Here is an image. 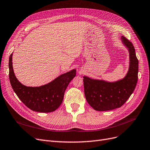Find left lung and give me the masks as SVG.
I'll use <instances>...</instances> for the list:
<instances>
[{
	"label": "left lung",
	"mask_w": 150,
	"mask_h": 150,
	"mask_svg": "<svg viewBox=\"0 0 150 150\" xmlns=\"http://www.w3.org/2000/svg\"><path fill=\"white\" fill-rule=\"evenodd\" d=\"M120 40L129 54V69L123 79L109 81L83 76L86 101L98 111H106L120 108L130 98L137 85L138 60L135 48L132 42L123 36Z\"/></svg>",
	"instance_id": "obj_1"
}]
</instances>
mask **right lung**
<instances>
[{
	"label": "right lung",
	"instance_id": "add662e5",
	"mask_svg": "<svg viewBox=\"0 0 150 150\" xmlns=\"http://www.w3.org/2000/svg\"><path fill=\"white\" fill-rule=\"evenodd\" d=\"M12 56L13 52L9 57V79L18 98L33 111L51 112L56 110L63 101L66 88L76 76V69L60 75L44 85L27 86L16 79L13 69Z\"/></svg>",
	"mask_w": 150,
	"mask_h": 150
}]
</instances>
